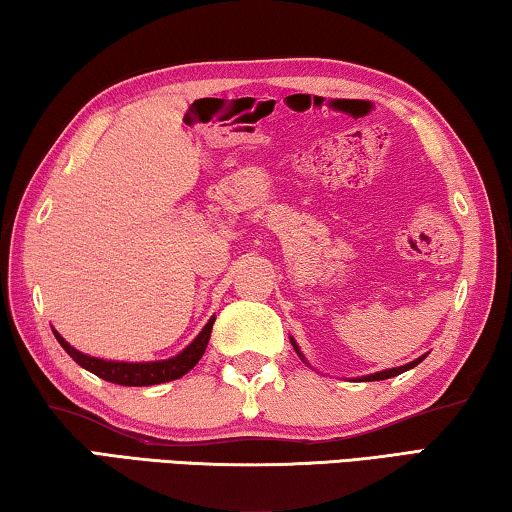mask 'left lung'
<instances>
[{
    "label": "left lung",
    "mask_w": 512,
    "mask_h": 512,
    "mask_svg": "<svg viewBox=\"0 0 512 512\" xmlns=\"http://www.w3.org/2000/svg\"><path fill=\"white\" fill-rule=\"evenodd\" d=\"M290 342H292V347H295V351H297V356L304 360V363L311 367V363H308L306 360V356L301 354V349H299V345L295 342V338H290ZM426 358V354L424 356H420V358H415V360H410V363H406V365H401V367H392V370H383V372H374V374H367V376H358L356 381H385V379H392V376H397V374H401V372H408V370H413V367H417L422 363V360Z\"/></svg>",
    "instance_id": "left-lung-1"
}]
</instances>
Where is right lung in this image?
<instances>
[{"label": "right lung", "mask_w": 512, "mask_h": 512, "mask_svg": "<svg viewBox=\"0 0 512 512\" xmlns=\"http://www.w3.org/2000/svg\"><path fill=\"white\" fill-rule=\"evenodd\" d=\"M213 322L215 317H211V320L206 322V326L199 331L197 338L192 340L186 349L179 351L177 356L165 358V360H149V363H124V360H104V358L88 356L83 354V351L74 349L56 329L52 331L56 335V340L61 342V347L72 356L74 363L83 367V370L92 372L108 383L129 385V388H142V385H158L165 381L181 379L183 374H188L192 367L199 363V358L204 356L208 340H211Z\"/></svg>", "instance_id": "right-lung-1"}]
</instances>
